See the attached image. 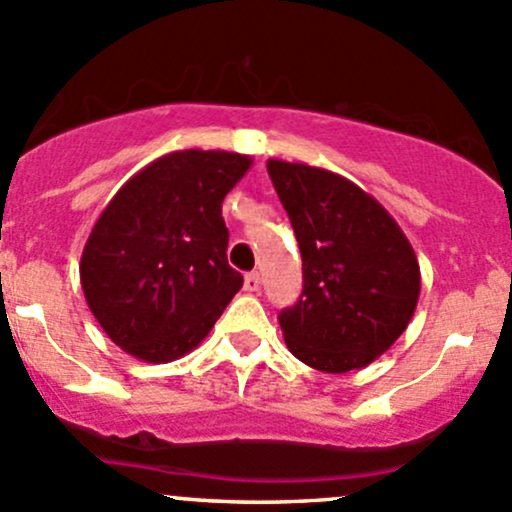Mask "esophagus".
Here are the masks:
<instances>
[{
  "label": "esophagus",
  "mask_w": 512,
  "mask_h": 512,
  "mask_svg": "<svg viewBox=\"0 0 512 512\" xmlns=\"http://www.w3.org/2000/svg\"><path fill=\"white\" fill-rule=\"evenodd\" d=\"M258 287H261V275L246 273L244 275V290L246 292H258Z\"/></svg>",
  "instance_id": "1"
}]
</instances>
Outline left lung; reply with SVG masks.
<instances>
[{
    "mask_svg": "<svg viewBox=\"0 0 512 512\" xmlns=\"http://www.w3.org/2000/svg\"><path fill=\"white\" fill-rule=\"evenodd\" d=\"M302 254V295L280 312L290 353L341 375L380 358L406 331L421 295V268L394 217L353 181L268 159Z\"/></svg>",
    "mask_w": 512,
    "mask_h": 512,
    "instance_id": "1",
    "label": "left lung"
}]
</instances>
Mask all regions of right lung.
<instances>
[{
    "mask_svg": "<svg viewBox=\"0 0 512 512\" xmlns=\"http://www.w3.org/2000/svg\"><path fill=\"white\" fill-rule=\"evenodd\" d=\"M251 159L183 149L137 171L86 239L79 278L91 314L116 346L171 363L208 336L237 295L222 200Z\"/></svg>",
    "mask_w": 512,
    "mask_h": 512,
    "instance_id": "obj_1",
    "label": "right lung"
}]
</instances>
